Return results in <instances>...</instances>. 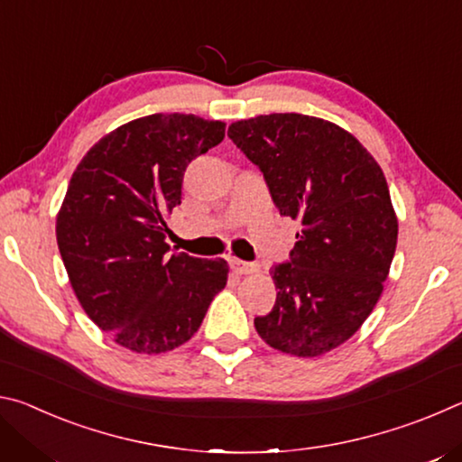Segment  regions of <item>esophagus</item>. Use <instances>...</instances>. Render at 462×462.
Returning a JSON list of instances; mask_svg holds the SVG:
<instances>
[{
	"instance_id": "obj_1",
	"label": "esophagus",
	"mask_w": 462,
	"mask_h": 462,
	"mask_svg": "<svg viewBox=\"0 0 462 462\" xmlns=\"http://www.w3.org/2000/svg\"><path fill=\"white\" fill-rule=\"evenodd\" d=\"M230 267L234 273H238V275H248V273H254L259 271V267H256L254 263H246V261H240L236 259V256H232V259L228 261Z\"/></svg>"
}]
</instances>
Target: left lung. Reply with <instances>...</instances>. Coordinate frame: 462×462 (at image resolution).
<instances>
[{
    "label": "left lung",
    "mask_w": 462,
    "mask_h": 462,
    "mask_svg": "<svg viewBox=\"0 0 462 462\" xmlns=\"http://www.w3.org/2000/svg\"><path fill=\"white\" fill-rule=\"evenodd\" d=\"M228 136L261 169L281 216L301 222L279 289L254 328L269 346L319 356L353 336L379 301L397 217L377 161L346 130L303 114L234 122Z\"/></svg>",
    "instance_id": "8db88e82"
}]
</instances>
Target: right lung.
Returning <instances> with one entry per match:
<instances>
[{
  "label": "right lung",
  "mask_w": 462,
  "mask_h": 462,
  "mask_svg": "<svg viewBox=\"0 0 462 462\" xmlns=\"http://www.w3.org/2000/svg\"><path fill=\"white\" fill-rule=\"evenodd\" d=\"M226 124L152 114L109 132L83 156L57 216V242L77 300L124 348L159 355L198 332L228 281L224 259L169 256L165 216L181 203L189 162Z\"/></svg>",
  "instance_id": "obj_1"
}]
</instances>
